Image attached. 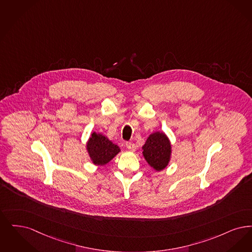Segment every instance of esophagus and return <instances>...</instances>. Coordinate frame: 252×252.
Here are the masks:
<instances>
[{
  "instance_id": "esophagus-1",
  "label": "esophagus",
  "mask_w": 252,
  "mask_h": 252,
  "mask_svg": "<svg viewBox=\"0 0 252 252\" xmlns=\"http://www.w3.org/2000/svg\"><path fill=\"white\" fill-rule=\"evenodd\" d=\"M126 147H127V149H128L129 151H131V152H134V151L136 150V146H135L134 143H126Z\"/></svg>"
}]
</instances>
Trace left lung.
Segmentation results:
<instances>
[{"mask_svg":"<svg viewBox=\"0 0 252 252\" xmlns=\"http://www.w3.org/2000/svg\"><path fill=\"white\" fill-rule=\"evenodd\" d=\"M142 150L145 160L156 171L164 170L170 162L171 143L163 131L151 133L143 145Z\"/></svg>","mask_w":252,"mask_h":252,"instance_id":"left-lung-1","label":"left lung"}]
</instances>
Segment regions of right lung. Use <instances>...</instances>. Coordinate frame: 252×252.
<instances>
[{
  "mask_svg": "<svg viewBox=\"0 0 252 252\" xmlns=\"http://www.w3.org/2000/svg\"><path fill=\"white\" fill-rule=\"evenodd\" d=\"M86 146L90 160L98 166L108 164L117 154L121 153L118 145L112 142L107 136L96 131L91 133Z\"/></svg>",
  "mask_w": 252,
  "mask_h": 252,
  "instance_id": "right-lung-1",
  "label": "right lung"
}]
</instances>
